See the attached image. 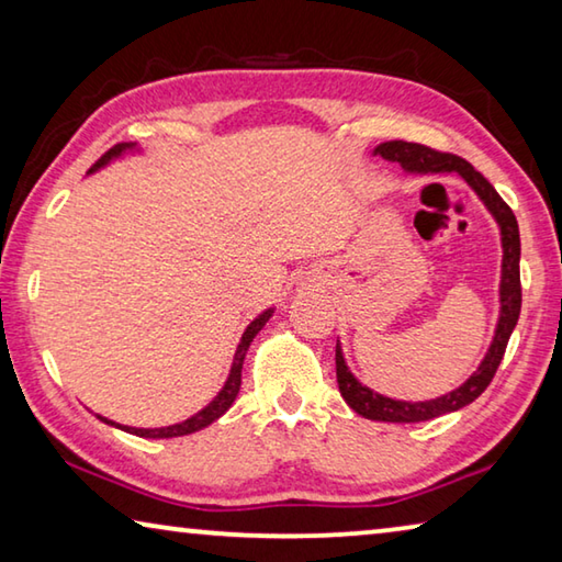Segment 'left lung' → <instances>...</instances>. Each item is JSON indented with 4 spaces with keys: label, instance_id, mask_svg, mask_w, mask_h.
Wrapping results in <instances>:
<instances>
[{
    "label": "left lung",
    "instance_id": "8db88e82",
    "mask_svg": "<svg viewBox=\"0 0 562 562\" xmlns=\"http://www.w3.org/2000/svg\"><path fill=\"white\" fill-rule=\"evenodd\" d=\"M374 156H382L384 160L402 166L406 173L412 176H439V173H456L461 176L481 203L488 207V213L496 217L501 227V247H503V262H501V315L496 325V335H493L491 347L486 357L479 364V369L465 379V382L453 389V392L443 394L439 398H429V402H402V398H389L384 394H376L359 382V379L349 372L345 355L337 341V384L339 394L345 402L355 408L359 416L372 418V422H392V424H416L429 422V418L459 412V408L475 402L486 386L491 384L493 374L501 364L503 355H506L508 339L513 329L518 325L520 317V233L518 221L513 215L506 201L496 193L486 178L475 170L469 160H463L453 154H441L422 144H408V140H386L374 148Z\"/></svg>",
    "mask_w": 562,
    "mask_h": 562
}]
</instances>
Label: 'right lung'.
I'll return each instance as SVG.
<instances>
[{"label": "right lung", "instance_id": "add662e5", "mask_svg": "<svg viewBox=\"0 0 562 562\" xmlns=\"http://www.w3.org/2000/svg\"><path fill=\"white\" fill-rule=\"evenodd\" d=\"M136 144H119V146H113L106 156H101L97 164L91 166V170L89 173H97V170H101L103 166H109L111 160H116V158H121L123 154H136ZM272 307L270 310H265L262 315H258L255 317L250 325H247V329L243 331V337H240V345H237V349H235V357H233V367H231V374H227V382H225V386L221 389V392H217V396L213 398L211 404H207L205 408H201V412L198 414H193L190 418H186V422H180V424H173V426H160V429H136V426H121V424H116V422H111V418H106V416H99L103 424H111V426H116V429H121V431H128V434H136V436H144V439H173V436H188V434H195V431H201V429H205V426H211L213 422H217V418H221L227 408L233 406V402H235V396H237V392H240V382H243V361H245V355H247V349H250V341L258 337V331L268 325V319L272 317Z\"/></svg>", "mask_w": 562, "mask_h": 562}]
</instances>
